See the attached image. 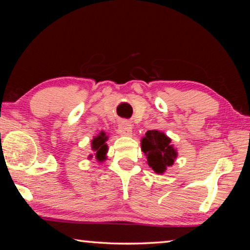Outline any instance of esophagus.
<instances>
[{"instance_id": "1", "label": "esophagus", "mask_w": 250, "mask_h": 250, "mask_svg": "<svg viewBox=\"0 0 250 250\" xmlns=\"http://www.w3.org/2000/svg\"><path fill=\"white\" fill-rule=\"evenodd\" d=\"M132 132V125H131L129 122H121V124L118 125V133L121 135H130Z\"/></svg>"}]
</instances>
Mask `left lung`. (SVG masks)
I'll return each instance as SVG.
<instances>
[{
    "label": "left lung",
    "instance_id": "8db88e82",
    "mask_svg": "<svg viewBox=\"0 0 250 250\" xmlns=\"http://www.w3.org/2000/svg\"><path fill=\"white\" fill-rule=\"evenodd\" d=\"M141 147L149 167L158 174L171 167L177 155L174 147L171 146V139L156 130L147 131L141 141Z\"/></svg>",
    "mask_w": 250,
    "mask_h": 250
}]
</instances>
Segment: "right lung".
Here are the masks:
<instances>
[{
    "instance_id": "1",
    "label": "right lung",
    "mask_w": 250,
    "mask_h": 250,
    "mask_svg": "<svg viewBox=\"0 0 250 250\" xmlns=\"http://www.w3.org/2000/svg\"><path fill=\"white\" fill-rule=\"evenodd\" d=\"M108 137L105 135L104 132H101L98 137H96L94 140H92V150L95 151L96 159L98 161H104L105 160V153H107L108 146L105 145V141H107ZM90 158L92 156L90 155Z\"/></svg>"
}]
</instances>
